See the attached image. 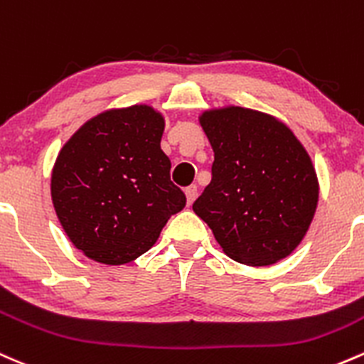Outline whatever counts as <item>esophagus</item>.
<instances>
[{
  "instance_id": "esophagus-1",
  "label": "esophagus",
  "mask_w": 364,
  "mask_h": 364,
  "mask_svg": "<svg viewBox=\"0 0 364 364\" xmlns=\"http://www.w3.org/2000/svg\"><path fill=\"white\" fill-rule=\"evenodd\" d=\"M185 195H186V203H188V205H191L195 198H197V186H195V185L188 186V188L185 190Z\"/></svg>"
}]
</instances>
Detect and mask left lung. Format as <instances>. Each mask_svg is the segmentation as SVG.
I'll return each instance as SVG.
<instances>
[{
  "label": "left lung",
  "mask_w": 364,
  "mask_h": 364,
  "mask_svg": "<svg viewBox=\"0 0 364 364\" xmlns=\"http://www.w3.org/2000/svg\"><path fill=\"white\" fill-rule=\"evenodd\" d=\"M200 124L214 150L213 179L193 203L228 257L269 266L302 242L318 205V178L295 134L273 115L226 107Z\"/></svg>",
  "instance_id": "obj_1"
}]
</instances>
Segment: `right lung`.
Segmentation results:
<instances>
[{"instance_id":"1","label":"right lung","mask_w":364,"mask_h":364,"mask_svg":"<svg viewBox=\"0 0 364 364\" xmlns=\"http://www.w3.org/2000/svg\"><path fill=\"white\" fill-rule=\"evenodd\" d=\"M162 133L159 112L133 105L90 119L60 150L51 173L55 213L93 261H134L185 207V193L171 181Z\"/></svg>"}]
</instances>
